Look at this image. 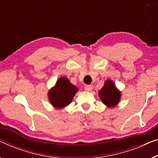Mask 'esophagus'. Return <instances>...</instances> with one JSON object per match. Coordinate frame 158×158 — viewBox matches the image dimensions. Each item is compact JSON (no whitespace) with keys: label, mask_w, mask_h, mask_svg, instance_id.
Returning <instances> with one entry per match:
<instances>
[{"label":"esophagus","mask_w":158,"mask_h":158,"mask_svg":"<svg viewBox=\"0 0 158 158\" xmlns=\"http://www.w3.org/2000/svg\"><path fill=\"white\" fill-rule=\"evenodd\" d=\"M92 89H93V85H86L85 86V90H87V91L92 90Z\"/></svg>","instance_id":"obj_1"}]
</instances>
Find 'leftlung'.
Returning <instances> with one entry per match:
<instances>
[{
    "instance_id": "1",
    "label": "left lung",
    "mask_w": 158,
    "mask_h": 158,
    "mask_svg": "<svg viewBox=\"0 0 158 158\" xmlns=\"http://www.w3.org/2000/svg\"><path fill=\"white\" fill-rule=\"evenodd\" d=\"M99 97L105 105L109 107H113L118 103L120 93L116 89L113 81H107L100 90Z\"/></svg>"
}]
</instances>
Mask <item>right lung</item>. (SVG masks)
I'll return each instance as SVG.
<instances>
[{
  "label": "right lung",
  "instance_id": "add662e5",
  "mask_svg": "<svg viewBox=\"0 0 158 158\" xmlns=\"http://www.w3.org/2000/svg\"><path fill=\"white\" fill-rule=\"evenodd\" d=\"M77 91V88L65 77L59 78L55 88L49 91L50 102L54 107L61 108L69 105Z\"/></svg>",
  "mask_w": 158,
  "mask_h": 158
}]
</instances>
